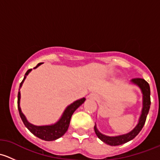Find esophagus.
<instances>
[{
  "label": "esophagus",
  "mask_w": 160,
  "mask_h": 160,
  "mask_svg": "<svg viewBox=\"0 0 160 160\" xmlns=\"http://www.w3.org/2000/svg\"><path fill=\"white\" fill-rule=\"evenodd\" d=\"M88 97H89L90 99H93V100H98V95H96L95 93H90Z\"/></svg>",
  "instance_id": "1"
}]
</instances>
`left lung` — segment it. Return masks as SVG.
<instances>
[{
    "label": "left lung",
    "instance_id": "obj_1",
    "mask_svg": "<svg viewBox=\"0 0 160 160\" xmlns=\"http://www.w3.org/2000/svg\"><path fill=\"white\" fill-rule=\"evenodd\" d=\"M132 82L139 87L143 94L142 111V114L140 116L139 122H138L136 127L132 132H130L129 133L125 134V135H122L115 137H110L106 136V135H103L101 132H98V130L97 129L96 125H94V131L97 136L101 141L104 142V143H106L108 145H110V146H120V145L125 144V143L129 142L130 140L133 139L139 133L140 131L142 130V128L144 126L145 123H146V118H147V114L149 113L150 108V104H151L149 84L142 78H134L132 80Z\"/></svg>",
    "mask_w": 160,
    "mask_h": 160
}]
</instances>
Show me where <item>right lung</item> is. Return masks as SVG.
Here are the masks:
<instances>
[{
  "instance_id": "add662e5",
  "label": "right lung",
  "mask_w": 160,
  "mask_h": 160,
  "mask_svg": "<svg viewBox=\"0 0 160 160\" xmlns=\"http://www.w3.org/2000/svg\"><path fill=\"white\" fill-rule=\"evenodd\" d=\"M42 62H40L38 65L36 66L34 68H36L38 66H40ZM32 70V69L28 70L25 72V77H24L23 80L22 81V83H20V88L22 87V83H23L24 80H25L26 76L29 73L30 71ZM20 91H18V108L19 114H20V117L22 118V122L25 124V125L26 126V128L32 132L33 135H35V136H37L38 138H41V139L45 140V141H53V140H56L57 138H60L61 136L64 135V134L67 132V129L69 128V125H70V119L72 117L73 112L83 104L85 101V98H82V99L78 100V101H75L72 104H71L70 105H69L65 111L63 112V114L61 117V118L59 119V121L58 122H56V124L52 125H45V126H36V125H33L32 124L27 121L26 118L25 117L23 114H22V110H21L20 108Z\"/></svg>"
}]
</instances>
